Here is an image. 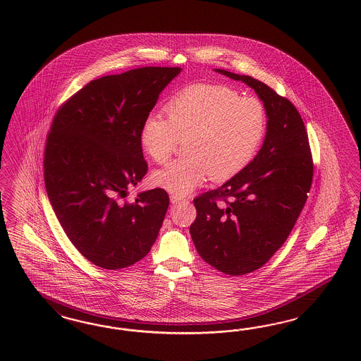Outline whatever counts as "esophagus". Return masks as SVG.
<instances>
[{
	"mask_svg": "<svg viewBox=\"0 0 361 361\" xmlns=\"http://www.w3.org/2000/svg\"><path fill=\"white\" fill-rule=\"evenodd\" d=\"M188 201V198H185V197L180 196V195H171V202L172 204H181V202H186Z\"/></svg>",
	"mask_w": 361,
	"mask_h": 361,
	"instance_id": "esophagus-1",
	"label": "esophagus"
}]
</instances>
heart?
I'll list each match as a JSON object with an SVG mask.
<instances>
[{
    "label": "heart",
    "mask_w": 361,
    "mask_h": 361,
    "mask_svg": "<svg viewBox=\"0 0 361 361\" xmlns=\"http://www.w3.org/2000/svg\"><path fill=\"white\" fill-rule=\"evenodd\" d=\"M166 119L149 115L142 124L140 144L154 163L164 164L178 140L185 157L153 175V181L175 195H188L209 177L225 181L250 164L266 132V111L252 97L209 83L181 90L166 106Z\"/></svg>",
    "instance_id": "heart-1"
}]
</instances>
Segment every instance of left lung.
I'll return each mask as SVG.
<instances>
[{
  "mask_svg": "<svg viewBox=\"0 0 361 361\" xmlns=\"http://www.w3.org/2000/svg\"><path fill=\"white\" fill-rule=\"evenodd\" d=\"M216 71L254 88L267 115L262 148L219 189L197 196L190 235L200 257L229 275L252 273L282 247L305 207L314 163L295 106L249 75Z\"/></svg>",
  "mask_w": 361,
  "mask_h": 361,
  "instance_id": "8db88e82",
  "label": "left lung"
}]
</instances>
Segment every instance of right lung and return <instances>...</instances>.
Listing matches in <instances>:
<instances>
[{"label": "right lung", "instance_id": "add662e5", "mask_svg": "<svg viewBox=\"0 0 361 361\" xmlns=\"http://www.w3.org/2000/svg\"><path fill=\"white\" fill-rule=\"evenodd\" d=\"M180 67L91 80L59 107L44 147V185L66 235L90 262L118 270L144 258L169 205L161 188L124 198L148 171L140 130Z\"/></svg>", "mask_w": 361, "mask_h": 361}]
</instances>
